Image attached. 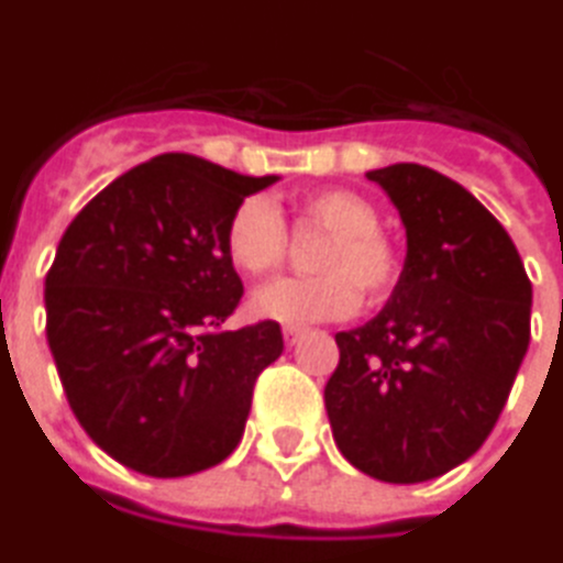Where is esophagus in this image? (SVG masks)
<instances>
[{
	"instance_id": "esophagus-1",
	"label": "esophagus",
	"mask_w": 563,
	"mask_h": 563,
	"mask_svg": "<svg viewBox=\"0 0 563 563\" xmlns=\"http://www.w3.org/2000/svg\"><path fill=\"white\" fill-rule=\"evenodd\" d=\"M300 336H303V330H300V328H286V330H283V339H286V345H289V349H295V345H298Z\"/></svg>"
}]
</instances>
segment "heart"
I'll return each mask as SVG.
<instances>
[{
	"label": "heart",
	"mask_w": 563,
	"mask_h": 563,
	"mask_svg": "<svg viewBox=\"0 0 563 563\" xmlns=\"http://www.w3.org/2000/svg\"><path fill=\"white\" fill-rule=\"evenodd\" d=\"M303 214L330 230L316 277H280L251 295V312L286 328L345 319L357 310L360 291L386 298L398 280V253L377 224V209L349 188H324L300 200ZM224 251L239 272L260 277L286 256V224L268 197H244L224 227Z\"/></svg>",
	"instance_id": "1"
}]
</instances>
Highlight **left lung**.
Returning a JSON list of instances; mask_svg holds the SVG:
<instances>
[{
	"label": "left lung",
	"instance_id": "1",
	"mask_svg": "<svg viewBox=\"0 0 563 563\" xmlns=\"http://www.w3.org/2000/svg\"><path fill=\"white\" fill-rule=\"evenodd\" d=\"M366 177L401 214L407 256L384 310L336 333L324 407L351 466L431 482L490 437L529 351L531 283L505 227L454 179L413 162Z\"/></svg>",
	"mask_w": 563,
	"mask_h": 563
}]
</instances>
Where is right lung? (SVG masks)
Here are the masks:
<instances>
[{"label":"right lung","mask_w":563,"mask_h":563,"mask_svg":"<svg viewBox=\"0 0 563 563\" xmlns=\"http://www.w3.org/2000/svg\"><path fill=\"white\" fill-rule=\"evenodd\" d=\"M280 177L188 153L132 167L85 206L46 274V342L73 413L114 461L183 478L233 454L277 321L218 333L242 280L224 227Z\"/></svg>","instance_id":"add662e5"}]
</instances>
